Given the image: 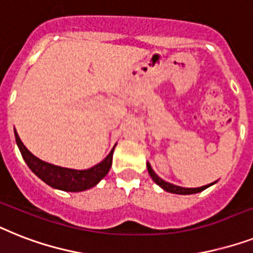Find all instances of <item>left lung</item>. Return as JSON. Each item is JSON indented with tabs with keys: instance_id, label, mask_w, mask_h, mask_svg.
<instances>
[{
	"instance_id": "left-lung-1",
	"label": "left lung",
	"mask_w": 253,
	"mask_h": 253,
	"mask_svg": "<svg viewBox=\"0 0 253 253\" xmlns=\"http://www.w3.org/2000/svg\"><path fill=\"white\" fill-rule=\"evenodd\" d=\"M147 168H148V173H149V175L152 176V179L155 180L156 183L159 184L161 188H164V190L168 191V192H171V194H178V195L198 194V192H201V191L205 190V188H208V187H211L212 184H214V182H213V183L207 184V186H203V187H198V188H186V187H179V186H175V184L169 183V182H165L164 179H161V178H160L155 171H153L152 166L149 165V162H147Z\"/></svg>"
}]
</instances>
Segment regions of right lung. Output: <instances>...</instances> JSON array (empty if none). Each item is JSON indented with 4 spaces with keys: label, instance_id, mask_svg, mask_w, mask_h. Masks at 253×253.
Instances as JSON below:
<instances>
[{
    "label": "right lung",
    "instance_id": "1",
    "mask_svg": "<svg viewBox=\"0 0 253 253\" xmlns=\"http://www.w3.org/2000/svg\"><path fill=\"white\" fill-rule=\"evenodd\" d=\"M15 140L20 153H22V157L28 165V168L32 170V173L36 174L48 186L57 188V190L67 191V192H79V191L89 190L96 186L109 173L113 161V152L116 148L113 147V149L105 159L97 165H94L93 168L85 170H75L52 165L49 162L38 159L24 147L16 131Z\"/></svg>",
    "mask_w": 253,
    "mask_h": 253
}]
</instances>
